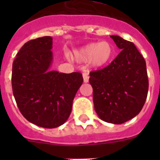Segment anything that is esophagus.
<instances>
[{
  "label": "esophagus",
  "mask_w": 160,
  "mask_h": 160,
  "mask_svg": "<svg viewBox=\"0 0 160 160\" xmlns=\"http://www.w3.org/2000/svg\"><path fill=\"white\" fill-rule=\"evenodd\" d=\"M83 76V81H84L85 83H87L89 82V73L88 72H84L82 74Z\"/></svg>",
  "instance_id": "esophagus-1"
}]
</instances>
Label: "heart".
Listing matches in <instances>:
<instances>
[{
    "mask_svg": "<svg viewBox=\"0 0 160 160\" xmlns=\"http://www.w3.org/2000/svg\"><path fill=\"white\" fill-rule=\"evenodd\" d=\"M114 49L109 42L90 43L73 52V58L78 62H87L93 68L107 66L114 56Z\"/></svg>",
    "mask_w": 160,
    "mask_h": 160,
    "instance_id": "heart-1",
    "label": "heart"
}]
</instances>
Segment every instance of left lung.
Returning a JSON list of instances; mask_svg holds the SVG:
<instances>
[{"label": "left lung", "mask_w": 160, "mask_h": 160, "mask_svg": "<svg viewBox=\"0 0 160 160\" xmlns=\"http://www.w3.org/2000/svg\"><path fill=\"white\" fill-rule=\"evenodd\" d=\"M118 49L111 63L90 73L94 110L105 122L122 124L135 117L146 102L148 77L146 62L134 43L111 36Z\"/></svg>", "instance_id": "8db88e82"}]
</instances>
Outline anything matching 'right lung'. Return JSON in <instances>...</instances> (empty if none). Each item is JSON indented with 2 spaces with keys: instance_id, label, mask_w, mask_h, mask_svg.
<instances>
[{
  "instance_id": "obj_1",
  "label": "right lung",
  "mask_w": 160,
  "mask_h": 160,
  "mask_svg": "<svg viewBox=\"0 0 160 160\" xmlns=\"http://www.w3.org/2000/svg\"><path fill=\"white\" fill-rule=\"evenodd\" d=\"M53 38L46 36L24 44L12 63V87L18 109L32 123L55 128L70 116L81 73L49 70L53 61Z\"/></svg>"
}]
</instances>
